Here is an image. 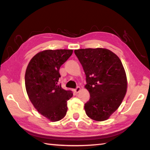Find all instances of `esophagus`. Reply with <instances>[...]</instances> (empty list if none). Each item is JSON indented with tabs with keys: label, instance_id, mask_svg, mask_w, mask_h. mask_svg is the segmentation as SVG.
Returning <instances> with one entry per match:
<instances>
[{
	"label": "esophagus",
	"instance_id": "34e87169",
	"mask_svg": "<svg viewBox=\"0 0 150 150\" xmlns=\"http://www.w3.org/2000/svg\"><path fill=\"white\" fill-rule=\"evenodd\" d=\"M81 90V88L79 87H77L76 88H75L74 89V91L76 93H78L79 92V91Z\"/></svg>",
	"mask_w": 150,
	"mask_h": 150
}]
</instances>
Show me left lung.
Returning <instances> with one entry per match:
<instances>
[{
	"label": "left lung",
	"instance_id": "left-lung-1",
	"mask_svg": "<svg viewBox=\"0 0 150 150\" xmlns=\"http://www.w3.org/2000/svg\"><path fill=\"white\" fill-rule=\"evenodd\" d=\"M86 75L85 88L90 99L85 104L88 117L96 121L107 120L120 106L127 89V79L120 59L104 48L75 50Z\"/></svg>",
	"mask_w": 150,
	"mask_h": 150
}]
</instances>
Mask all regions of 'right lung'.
<instances>
[{
    "label": "right lung",
    "instance_id": "obj_1",
    "mask_svg": "<svg viewBox=\"0 0 150 150\" xmlns=\"http://www.w3.org/2000/svg\"><path fill=\"white\" fill-rule=\"evenodd\" d=\"M73 54L72 50H48L30 60L25 73V85L36 110L52 122L59 121L67 111V100L73 96L58 81L60 67Z\"/></svg>",
    "mask_w": 150,
    "mask_h": 150
}]
</instances>
